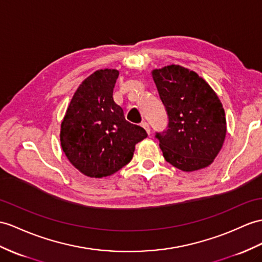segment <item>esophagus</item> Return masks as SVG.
Returning <instances> with one entry per match:
<instances>
[{
    "label": "esophagus",
    "mask_w": 262,
    "mask_h": 262,
    "mask_svg": "<svg viewBox=\"0 0 262 262\" xmlns=\"http://www.w3.org/2000/svg\"><path fill=\"white\" fill-rule=\"evenodd\" d=\"M141 126L146 131V133H148V135H150V133H151V132H150V125H149L148 122H145V121H144V122L141 123Z\"/></svg>",
    "instance_id": "esophagus-1"
}]
</instances>
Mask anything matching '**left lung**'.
<instances>
[{
    "label": "left lung",
    "mask_w": 262,
    "mask_h": 262,
    "mask_svg": "<svg viewBox=\"0 0 262 262\" xmlns=\"http://www.w3.org/2000/svg\"><path fill=\"white\" fill-rule=\"evenodd\" d=\"M168 112V130L157 133L165 161L184 172L209 167L227 135L221 101L194 71L171 64L151 72Z\"/></svg>",
    "instance_id": "obj_1"
}]
</instances>
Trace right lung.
<instances>
[{
	"label": "right lung",
	"instance_id": "right-lung-1",
	"mask_svg": "<svg viewBox=\"0 0 262 262\" xmlns=\"http://www.w3.org/2000/svg\"><path fill=\"white\" fill-rule=\"evenodd\" d=\"M119 71L98 70L76 89L62 120L60 141L68 160L81 173L103 178L131 161L136 144L148 137L124 118L113 100Z\"/></svg>",
	"mask_w": 262,
	"mask_h": 262
}]
</instances>
